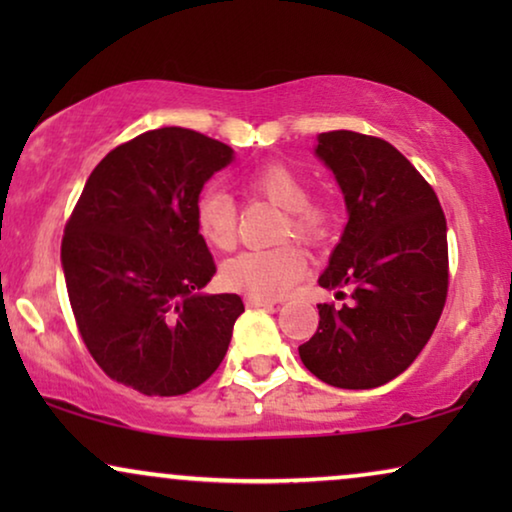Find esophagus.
<instances>
[{"label": "esophagus", "mask_w": 512, "mask_h": 512, "mask_svg": "<svg viewBox=\"0 0 512 512\" xmlns=\"http://www.w3.org/2000/svg\"><path fill=\"white\" fill-rule=\"evenodd\" d=\"M247 307H272L275 305V300H268V298H254V296H247Z\"/></svg>", "instance_id": "esophagus-1"}]
</instances>
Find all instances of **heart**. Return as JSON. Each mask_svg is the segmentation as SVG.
Wrapping results in <instances>:
<instances>
[{"label":"heart","mask_w":512,"mask_h":512,"mask_svg":"<svg viewBox=\"0 0 512 512\" xmlns=\"http://www.w3.org/2000/svg\"><path fill=\"white\" fill-rule=\"evenodd\" d=\"M249 195L270 200L284 209L279 237H296L307 247H319L333 233V214L321 202L310 200V186L303 174L286 163H263L244 177ZM195 228L212 247L228 251L237 240V207L219 188H207L195 202ZM307 258L293 244L272 249L242 251L223 263L221 279L228 289L254 298H282L305 275Z\"/></svg>","instance_id":"obj_1"}]
</instances>
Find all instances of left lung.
<instances>
[{
    "mask_svg": "<svg viewBox=\"0 0 512 512\" xmlns=\"http://www.w3.org/2000/svg\"><path fill=\"white\" fill-rule=\"evenodd\" d=\"M317 156L333 170L349 212L319 286L349 303L319 305L317 333L298 354L331 387L373 389L417 359L443 314L445 214L429 181L380 137L321 132Z\"/></svg>",
    "mask_w": 512,
    "mask_h": 512,
    "instance_id": "1",
    "label": "left lung"
}]
</instances>
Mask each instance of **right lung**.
<instances>
[{
  "mask_svg": "<svg viewBox=\"0 0 512 512\" xmlns=\"http://www.w3.org/2000/svg\"><path fill=\"white\" fill-rule=\"evenodd\" d=\"M230 160L228 144L195 130L142 132L100 160L65 226L62 270L83 345L144 396L209 380L244 312L235 293H200L216 265L195 202Z\"/></svg>",
  "mask_w": 512,
  "mask_h": 512,
  "instance_id": "obj_1",
  "label": "right lung"
}]
</instances>
